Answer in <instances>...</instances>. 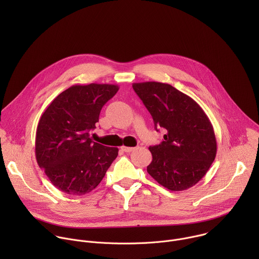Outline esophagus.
Wrapping results in <instances>:
<instances>
[{
	"label": "esophagus",
	"instance_id": "34e87169",
	"mask_svg": "<svg viewBox=\"0 0 259 259\" xmlns=\"http://www.w3.org/2000/svg\"><path fill=\"white\" fill-rule=\"evenodd\" d=\"M136 149V147H129V146H122L121 150L125 153H131L132 151H134Z\"/></svg>",
	"mask_w": 259,
	"mask_h": 259
}]
</instances>
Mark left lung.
I'll list each match as a JSON object with an SVG mask.
<instances>
[{
	"instance_id": "8db88e82",
	"label": "left lung",
	"mask_w": 259,
	"mask_h": 259,
	"mask_svg": "<svg viewBox=\"0 0 259 259\" xmlns=\"http://www.w3.org/2000/svg\"><path fill=\"white\" fill-rule=\"evenodd\" d=\"M135 93L151 113L155 128L165 129L160 144L150 146L153 161L146 170L170 191L194 187L207 173L217 151L213 126L202 107L169 84L134 83Z\"/></svg>"
}]
</instances>
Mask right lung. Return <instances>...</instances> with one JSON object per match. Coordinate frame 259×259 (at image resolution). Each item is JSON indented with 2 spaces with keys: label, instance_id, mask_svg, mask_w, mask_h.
<instances>
[{
  "label": "right lung",
  "instance_id": "1",
  "mask_svg": "<svg viewBox=\"0 0 259 259\" xmlns=\"http://www.w3.org/2000/svg\"><path fill=\"white\" fill-rule=\"evenodd\" d=\"M117 85H73L61 92L41 116L35 133V159L59 191L82 196L93 191L118 156V147L94 142L102 106Z\"/></svg>",
  "mask_w": 259,
  "mask_h": 259
}]
</instances>
